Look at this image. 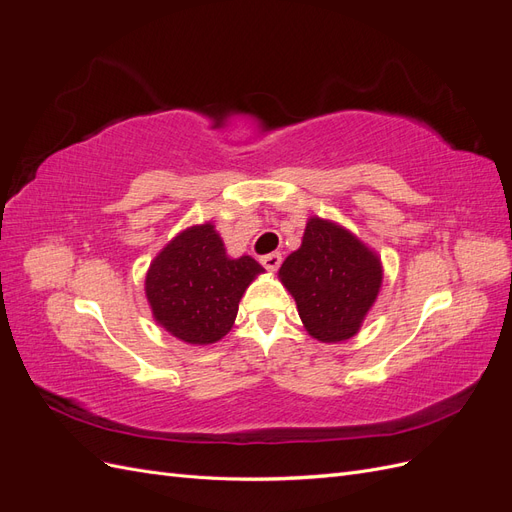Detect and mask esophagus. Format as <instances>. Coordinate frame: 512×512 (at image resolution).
<instances>
[{"label": "esophagus", "mask_w": 512, "mask_h": 512, "mask_svg": "<svg viewBox=\"0 0 512 512\" xmlns=\"http://www.w3.org/2000/svg\"><path fill=\"white\" fill-rule=\"evenodd\" d=\"M260 262H262V267H265L267 271H277V269H280V265H282V254L280 252L267 254V256L260 258Z\"/></svg>", "instance_id": "1"}]
</instances>
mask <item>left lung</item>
I'll use <instances>...</instances> for the list:
<instances>
[{"instance_id": "1", "label": "left lung", "mask_w": 512, "mask_h": 512, "mask_svg": "<svg viewBox=\"0 0 512 512\" xmlns=\"http://www.w3.org/2000/svg\"><path fill=\"white\" fill-rule=\"evenodd\" d=\"M280 282L292 294L305 331L322 344H339L361 331L382 288L376 250L337 224L314 215L301 247L280 267Z\"/></svg>"}]
</instances>
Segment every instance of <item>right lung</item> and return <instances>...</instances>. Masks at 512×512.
Masks as SVG:
<instances>
[{"mask_svg": "<svg viewBox=\"0 0 512 512\" xmlns=\"http://www.w3.org/2000/svg\"><path fill=\"white\" fill-rule=\"evenodd\" d=\"M260 273L252 256L230 258L213 222H203L177 232L151 260L145 297L164 331L209 346L232 329L243 292Z\"/></svg>", "mask_w": 512, "mask_h": 512, "instance_id": "right-lung-1", "label": "right lung"}]
</instances>
